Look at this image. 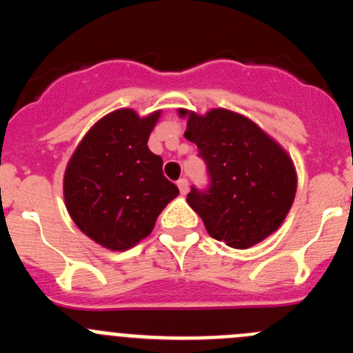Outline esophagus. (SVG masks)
<instances>
[{
	"mask_svg": "<svg viewBox=\"0 0 353 353\" xmlns=\"http://www.w3.org/2000/svg\"><path fill=\"white\" fill-rule=\"evenodd\" d=\"M176 185H179L180 189V194H187V192H189V182H187L185 179H180L179 182H176Z\"/></svg>",
	"mask_w": 353,
	"mask_h": 353,
	"instance_id": "1",
	"label": "esophagus"
}]
</instances>
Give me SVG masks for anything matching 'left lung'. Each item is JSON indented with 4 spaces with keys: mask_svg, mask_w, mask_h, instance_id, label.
<instances>
[{
    "mask_svg": "<svg viewBox=\"0 0 353 353\" xmlns=\"http://www.w3.org/2000/svg\"><path fill=\"white\" fill-rule=\"evenodd\" d=\"M187 117L185 138L196 143L210 183L194 185L187 203L208 235L230 248L248 249L272 235L292 208L297 173L292 159L249 118L228 109Z\"/></svg>",
    "mask_w": 353,
    "mask_h": 353,
    "instance_id": "8db88e82",
    "label": "left lung"
}]
</instances>
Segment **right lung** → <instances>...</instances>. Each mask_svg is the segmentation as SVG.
<instances>
[{
  "label": "right lung",
  "instance_id": "obj_1",
  "mask_svg": "<svg viewBox=\"0 0 353 353\" xmlns=\"http://www.w3.org/2000/svg\"><path fill=\"white\" fill-rule=\"evenodd\" d=\"M161 111L139 117L117 109L97 121L72 154L63 176L65 205L81 232L102 248L125 251L152 233L179 187L148 148Z\"/></svg>",
  "mask_w": 353,
  "mask_h": 353
}]
</instances>
